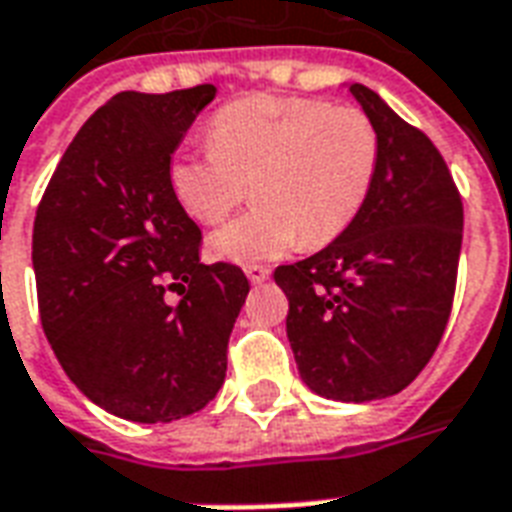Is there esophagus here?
Listing matches in <instances>:
<instances>
[{
  "mask_svg": "<svg viewBox=\"0 0 512 512\" xmlns=\"http://www.w3.org/2000/svg\"><path fill=\"white\" fill-rule=\"evenodd\" d=\"M246 276H249V282H252V285H263L268 276H271V271H268L266 266H249L246 268Z\"/></svg>",
  "mask_w": 512,
  "mask_h": 512,
  "instance_id": "obj_1",
  "label": "esophagus"
}]
</instances>
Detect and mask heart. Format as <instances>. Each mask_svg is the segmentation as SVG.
<instances>
[{
	"mask_svg": "<svg viewBox=\"0 0 512 512\" xmlns=\"http://www.w3.org/2000/svg\"><path fill=\"white\" fill-rule=\"evenodd\" d=\"M377 168L380 135L361 108L255 94L214 116L208 146L176 151L168 179L200 225L222 222L252 184L257 206L211 236L214 255L252 266L342 236Z\"/></svg>",
	"mask_w": 512,
	"mask_h": 512,
	"instance_id": "b5f03b06",
	"label": "heart"
}]
</instances>
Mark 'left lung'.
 Segmentation results:
<instances>
[{"label":"left lung","mask_w":512,"mask_h":512,"mask_svg":"<svg viewBox=\"0 0 512 512\" xmlns=\"http://www.w3.org/2000/svg\"><path fill=\"white\" fill-rule=\"evenodd\" d=\"M350 94L380 135L372 192L342 236L274 279L290 301L287 339L306 388L361 404L404 391L437 350L464 208L437 146L363 83Z\"/></svg>","instance_id":"1"}]
</instances>
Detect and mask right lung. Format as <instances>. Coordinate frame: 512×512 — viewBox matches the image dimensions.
<instances>
[{
    "label": "right lung",
    "instance_id": "1",
    "mask_svg": "<svg viewBox=\"0 0 512 512\" xmlns=\"http://www.w3.org/2000/svg\"><path fill=\"white\" fill-rule=\"evenodd\" d=\"M217 86L121 92L83 124L37 206L43 331L78 391L116 418L170 423L217 396L244 271L200 263L168 168ZM176 292L179 302H170Z\"/></svg>",
    "mask_w": 512,
    "mask_h": 512
}]
</instances>
